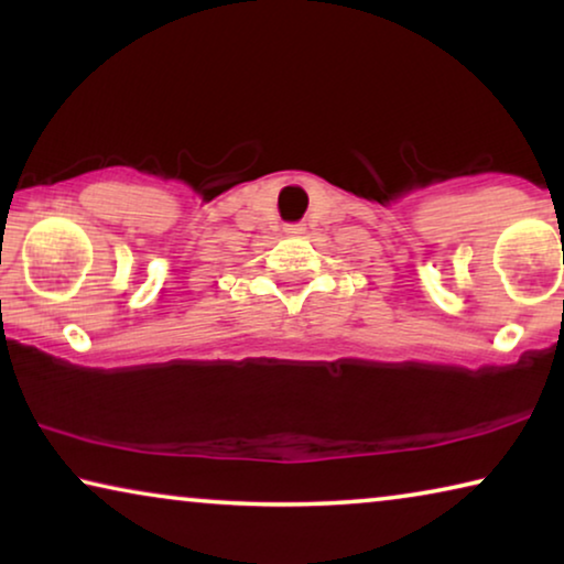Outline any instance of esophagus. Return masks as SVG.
<instances>
[{
  "mask_svg": "<svg viewBox=\"0 0 564 564\" xmlns=\"http://www.w3.org/2000/svg\"><path fill=\"white\" fill-rule=\"evenodd\" d=\"M285 232H291V235H301V232H304V225H289V227H285Z\"/></svg>",
  "mask_w": 564,
  "mask_h": 564,
  "instance_id": "34e87169",
  "label": "esophagus"
}]
</instances>
